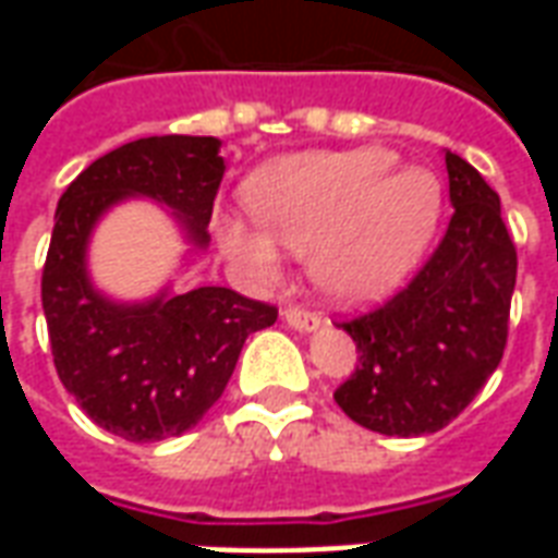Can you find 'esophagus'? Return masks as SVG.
Here are the masks:
<instances>
[{
  "label": "esophagus",
  "mask_w": 558,
  "mask_h": 558,
  "mask_svg": "<svg viewBox=\"0 0 558 558\" xmlns=\"http://www.w3.org/2000/svg\"><path fill=\"white\" fill-rule=\"evenodd\" d=\"M283 319H287V326L299 328V331H316V328L323 326V319L314 311H307V307H299V304H292L283 311Z\"/></svg>",
  "instance_id": "obj_1"
}]
</instances>
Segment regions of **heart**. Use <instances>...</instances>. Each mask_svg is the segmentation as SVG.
Wrapping results in <instances>:
<instances>
[{
  "mask_svg": "<svg viewBox=\"0 0 558 558\" xmlns=\"http://www.w3.org/2000/svg\"><path fill=\"white\" fill-rule=\"evenodd\" d=\"M395 151L376 146L299 151L271 160L244 182V203L259 230L223 218V251L271 278L278 247L311 254L314 280L331 299H386L430 247L442 184L424 167L395 170Z\"/></svg>",
  "mask_w": 558,
  "mask_h": 558,
  "instance_id": "heart-1",
  "label": "heart"
}]
</instances>
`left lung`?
I'll list each match as a JSON object with an SVG mask.
<instances>
[{
    "label": "left lung",
    "instance_id": "8db88e82",
    "mask_svg": "<svg viewBox=\"0 0 558 558\" xmlns=\"http://www.w3.org/2000/svg\"><path fill=\"white\" fill-rule=\"evenodd\" d=\"M454 215L418 275L386 304L340 323L359 364L335 400L355 424L424 436L466 410L502 362L517 247L499 194L445 151Z\"/></svg>",
    "mask_w": 558,
    "mask_h": 558
}]
</instances>
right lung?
<instances>
[{
  "instance_id": "obj_1",
  "label": "right lung",
  "mask_w": 558,
  "mask_h": 558,
  "mask_svg": "<svg viewBox=\"0 0 558 558\" xmlns=\"http://www.w3.org/2000/svg\"><path fill=\"white\" fill-rule=\"evenodd\" d=\"M218 148L215 137L134 140L92 160L56 208L41 275L56 374L80 410L128 442L191 430L223 395L244 340L278 319L275 304L227 287L116 304L86 275L92 227L128 196L170 206L187 239L206 247L227 170Z\"/></svg>"
}]
</instances>
